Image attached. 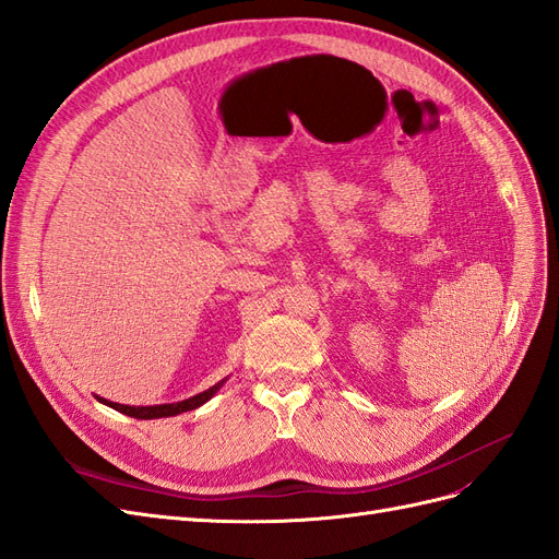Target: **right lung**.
Returning <instances> with one entry per match:
<instances>
[{
	"mask_svg": "<svg viewBox=\"0 0 559 559\" xmlns=\"http://www.w3.org/2000/svg\"><path fill=\"white\" fill-rule=\"evenodd\" d=\"M218 386H222V384H214V386L207 389V392L195 394L193 399H186V401H179V403L138 405V408H134V405L111 403V401H107V399H99V401H103L105 405H109V408H114V411H118V413H123V415H130V417H138V419H156V417H173V415H179V413H186V411H195L198 405L210 401V399L216 394Z\"/></svg>",
	"mask_w": 559,
	"mask_h": 559,
	"instance_id": "right-lung-1",
	"label": "right lung"
}]
</instances>
